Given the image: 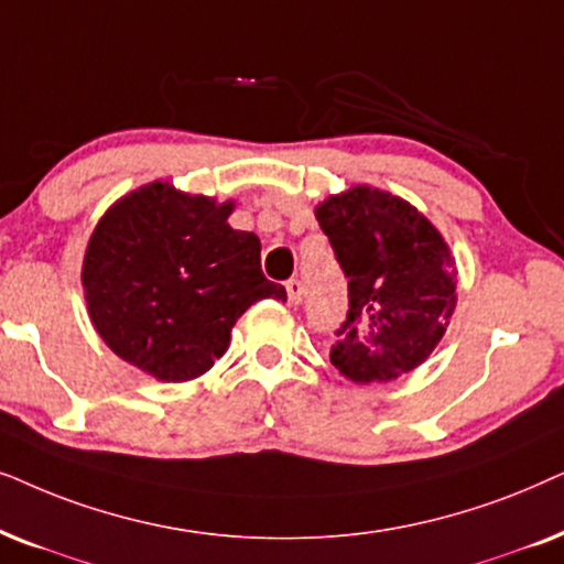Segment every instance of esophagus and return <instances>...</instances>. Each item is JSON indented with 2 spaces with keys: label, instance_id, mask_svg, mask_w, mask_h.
Here are the masks:
<instances>
[{
  "label": "esophagus",
  "instance_id": "esophagus-1",
  "mask_svg": "<svg viewBox=\"0 0 564 564\" xmlns=\"http://www.w3.org/2000/svg\"><path fill=\"white\" fill-rule=\"evenodd\" d=\"M286 294H289V306H299L304 299V286L302 281H296V278H291L286 283Z\"/></svg>",
  "mask_w": 564,
  "mask_h": 564
}]
</instances>
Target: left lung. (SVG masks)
<instances>
[{"instance_id":"left-lung-1","label":"left lung","mask_w":564,"mask_h":564,"mask_svg":"<svg viewBox=\"0 0 564 564\" xmlns=\"http://www.w3.org/2000/svg\"><path fill=\"white\" fill-rule=\"evenodd\" d=\"M348 278V317L329 360L356 384L417 369L456 310V260L444 235L400 195L352 185L314 208Z\"/></svg>"}]
</instances>
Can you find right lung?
Here are the masks:
<instances>
[{
	"mask_svg": "<svg viewBox=\"0 0 564 564\" xmlns=\"http://www.w3.org/2000/svg\"><path fill=\"white\" fill-rule=\"evenodd\" d=\"M235 200L141 185L89 237L82 286L105 345L160 381L198 379L229 348L231 327L286 289L260 270V239L229 227Z\"/></svg>",
	"mask_w": 564,
	"mask_h": 564,
	"instance_id": "1",
	"label": "right lung"
}]
</instances>
